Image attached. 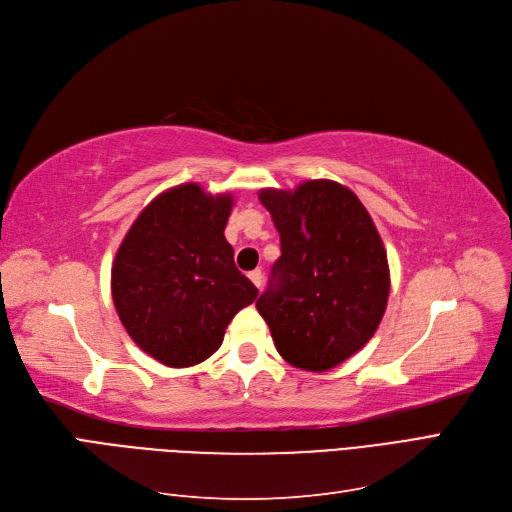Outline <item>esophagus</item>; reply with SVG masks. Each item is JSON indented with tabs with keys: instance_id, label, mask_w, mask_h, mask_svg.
<instances>
[{
	"instance_id": "34e87169",
	"label": "esophagus",
	"mask_w": 512,
	"mask_h": 512,
	"mask_svg": "<svg viewBox=\"0 0 512 512\" xmlns=\"http://www.w3.org/2000/svg\"><path fill=\"white\" fill-rule=\"evenodd\" d=\"M249 278H251V282L253 285L259 289L261 287V282H263V274H261V270H253V272H249Z\"/></svg>"
}]
</instances>
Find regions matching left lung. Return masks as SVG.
Masks as SVG:
<instances>
[{
  "mask_svg": "<svg viewBox=\"0 0 512 512\" xmlns=\"http://www.w3.org/2000/svg\"><path fill=\"white\" fill-rule=\"evenodd\" d=\"M280 234V257L257 299L278 354L297 369L329 371L361 350L390 293L384 242L352 189L314 179L261 189Z\"/></svg>",
  "mask_w": 512,
  "mask_h": 512,
  "instance_id": "1",
  "label": "left lung"
}]
</instances>
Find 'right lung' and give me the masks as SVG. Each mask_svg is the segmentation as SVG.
Returning a JSON list of instances; mask_svg holds the SVG:
<instances>
[{
    "instance_id": "right-lung-1",
    "label": "right lung",
    "mask_w": 512,
    "mask_h": 512,
    "mask_svg": "<svg viewBox=\"0 0 512 512\" xmlns=\"http://www.w3.org/2000/svg\"><path fill=\"white\" fill-rule=\"evenodd\" d=\"M230 194L198 183L170 187L130 225L111 268V297L126 333L166 367L206 361L230 320L257 297L223 230Z\"/></svg>"
}]
</instances>
